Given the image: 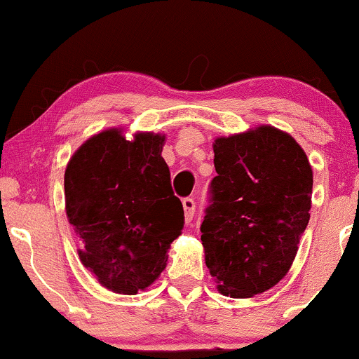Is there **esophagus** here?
I'll return each mask as SVG.
<instances>
[{"instance_id": "34e87169", "label": "esophagus", "mask_w": 359, "mask_h": 359, "mask_svg": "<svg viewBox=\"0 0 359 359\" xmlns=\"http://www.w3.org/2000/svg\"><path fill=\"white\" fill-rule=\"evenodd\" d=\"M182 205H184L185 222H191L194 217V212H196V203H194L192 197H185V199H182Z\"/></svg>"}]
</instances>
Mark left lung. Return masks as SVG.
I'll list each match as a JSON object with an SVG mask.
<instances>
[{
  "label": "left lung",
  "mask_w": 359,
  "mask_h": 359,
  "mask_svg": "<svg viewBox=\"0 0 359 359\" xmlns=\"http://www.w3.org/2000/svg\"><path fill=\"white\" fill-rule=\"evenodd\" d=\"M211 205L201 224L217 290L246 299L287 275L311 217L312 168L290 135L273 126L214 140Z\"/></svg>",
  "instance_id": "left-lung-1"
}]
</instances>
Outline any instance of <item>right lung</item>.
Here are the masks:
<instances>
[{
  "mask_svg": "<svg viewBox=\"0 0 359 359\" xmlns=\"http://www.w3.org/2000/svg\"><path fill=\"white\" fill-rule=\"evenodd\" d=\"M163 135L111 128L86 140L64 175L65 212L79 238V258L102 287L135 295L167 266L184 228L162 156Z\"/></svg>",
  "mask_w": 359,
  "mask_h": 359,
  "instance_id": "right-lung-1",
  "label": "right lung"
}]
</instances>
